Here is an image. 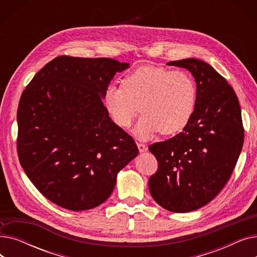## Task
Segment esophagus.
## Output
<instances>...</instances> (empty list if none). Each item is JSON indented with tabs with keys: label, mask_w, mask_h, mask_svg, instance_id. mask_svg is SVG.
<instances>
[{
	"label": "esophagus",
	"mask_w": 257,
	"mask_h": 257,
	"mask_svg": "<svg viewBox=\"0 0 257 257\" xmlns=\"http://www.w3.org/2000/svg\"><path fill=\"white\" fill-rule=\"evenodd\" d=\"M138 148H139V150H140L141 153L148 150V147L145 144H142V143H138Z\"/></svg>",
	"instance_id": "esophagus-1"
}]
</instances>
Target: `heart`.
Segmentation results:
<instances>
[{"label": "heart", "instance_id": "1", "mask_svg": "<svg viewBox=\"0 0 257 257\" xmlns=\"http://www.w3.org/2000/svg\"><path fill=\"white\" fill-rule=\"evenodd\" d=\"M196 85L191 75L163 66L143 65L123 77L121 86L108 85L103 93L107 113L128 128L141 110L136 136L148 140L155 133L173 134L191 120L196 106Z\"/></svg>", "mask_w": 257, "mask_h": 257}]
</instances>
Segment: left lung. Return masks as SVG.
<instances>
[{"instance_id":"1","label":"left lung","mask_w":257,"mask_h":257,"mask_svg":"<svg viewBox=\"0 0 257 257\" xmlns=\"http://www.w3.org/2000/svg\"><path fill=\"white\" fill-rule=\"evenodd\" d=\"M167 64L192 73L196 106L182 132L149 147L158 161L149 190L165 209L190 212L209 203L230 178L244 144V127L233 88L210 64L196 58Z\"/></svg>"}]
</instances>
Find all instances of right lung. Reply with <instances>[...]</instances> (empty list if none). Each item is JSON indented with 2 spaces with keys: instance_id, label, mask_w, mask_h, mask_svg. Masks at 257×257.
<instances>
[{
  "instance_id": "obj_1",
  "label": "right lung",
  "mask_w": 257,
  "mask_h": 257,
  "mask_svg": "<svg viewBox=\"0 0 257 257\" xmlns=\"http://www.w3.org/2000/svg\"><path fill=\"white\" fill-rule=\"evenodd\" d=\"M129 63L59 56L23 91L18 155L37 190L56 205L80 211L111 195L117 173L139 154L136 142L111 120L103 93Z\"/></svg>"
}]
</instances>
